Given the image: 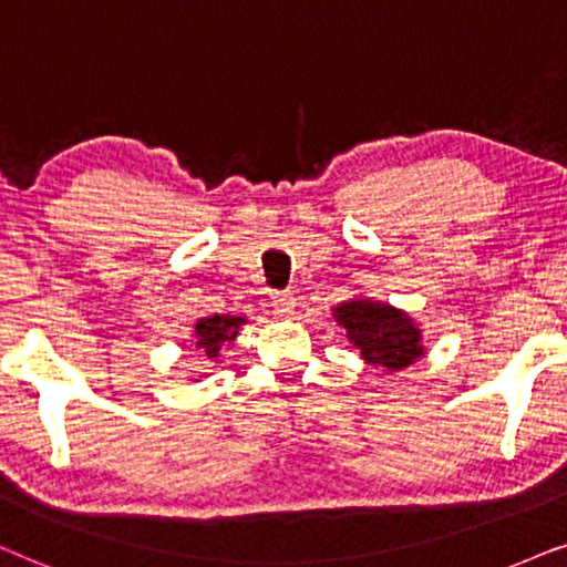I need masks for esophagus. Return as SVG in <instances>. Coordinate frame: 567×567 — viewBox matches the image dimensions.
Wrapping results in <instances>:
<instances>
[{
  "label": "esophagus",
  "instance_id": "34e87169",
  "mask_svg": "<svg viewBox=\"0 0 567 567\" xmlns=\"http://www.w3.org/2000/svg\"><path fill=\"white\" fill-rule=\"evenodd\" d=\"M269 303L275 308V313L282 316V319H290V316L296 313V296H292V292H271Z\"/></svg>",
  "mask_w": 567,
  "mask_h": 567
}]
</instances>
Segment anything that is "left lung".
<instances>
[{
	"label": "left lung",
	"instance_id": "8db88e82",
	"mask_svg": "<svg viewBox=\"0 0 567 567\" xmlns=\"http://www.w3.org/2000/svg\"><path fill=\"white\" fill-rule=\"evenodd\" d=\"M331 316L337 327L344 329L360 358L383 373L404 371L425 354L422 329L402 308L358 296L331 308Z\"/></svg>",
	"mask_w": 567,
	"mask_h": 567
}]
</instances>
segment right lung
<instances>
[{"mask_svg": "<svg viewBox=\"0 0 567 567\" xmlns=\"http://www.w3.org/2000/svg\"><path fill=\"white\" fill-rule=\"evenodd\" d=\"M246 323V316H230V313H215V316H205V319H199L194 323L192 329V342L196 350L205 354L207 362H220V352H223V344L225 342H233V339L238 337L240 327ZM199 379H207L205 373L202 375H192L188 381H199Z\"/></svg>", "mask_w": 567, "mask_h": 567, "instance_id": "right-lung-1", "label": "right lung"}]
</instances>
